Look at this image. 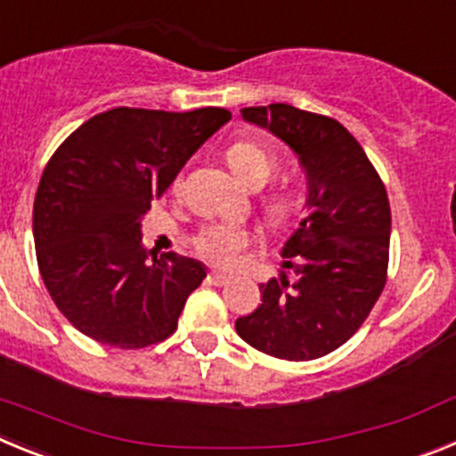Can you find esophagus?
Returning <instances> with one entry per match:
<instances>
[{
	"label": "esophagus",
	"mask_w": 456,
	"mask_h": 456,
	"mask_svg": "<svg viewBox=\"0 0 456 456\" xmlns=\"http://www.w3.org/2000/svg\"><path fill=\"white\" fill-rule=\"evenodd\" d=\"M231 278H232V276H228V273L209 272L208 281H209V283H212V285H228V283H231Z\"/></svg>",
	"instance_id": "esophagus-1"
}]
</instances>
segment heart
I'll return each instance as SVG.
<instances>
[{"label": "heart", "mask_w": 456, "mask_h": 456, "mask_svg": "<svg viewBox=\"0 0 456 456\" xmlns=\"http://www.w3.org/2000/svg\"><path fill=\"white\" fill-rule=\"evenodd\" d=\"M225 162L235 173V178L248 189L263 187L276 171V159L265 151L260 143L253 141H237L225 152ZM267 212L272 219L283 221L289 215V203L285 196H272L267 203ZM251 232L244 228L228 224H212L205 225L199 235L193 237V248L196 253L219 267H232L240 260V253L251 244Z\"/></svg>", "instance_id": "heart-1"}]
</instances>
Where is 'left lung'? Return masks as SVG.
<instances>
[{"label":"left lung","instance_id":"1","mask_svg":"<svg viewBox=\"0 0 456 456\" xmlns=\"http://www.w3.org/2000/svg\"><path fill=\"white\" fill-rule=\"evenodd\" d=\"M297 155L308 178L305 216L283 247L278 278L260 285L263 304L235 322L257 352L313 361L349 340L386 285L388 193L356 139L329 116L292 104L241 109Z\"/></svg>","mask_w":456,"mask_h":456}]
</instances>
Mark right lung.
<instances>
[{
  "label": "right lung",
  "mask_w": 456,
  "mask_h": 456,
  "mask_svg": "<svg viewBox=\"0 0 456 456\" xmlns=\"http://www.w3.org/2000/svg\"><path fill=\"white\" fill-rule=\"evenodd\" d=\"M228 120L221 107H116L79 125L52 155L34 200L36 257L52 301L84 336L141 349L175 331L205 265L152 256L141 219Z\"/></svg>",
  "instance_id": "right-lung-1"
}]
</instances>
